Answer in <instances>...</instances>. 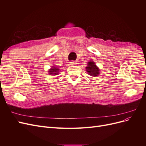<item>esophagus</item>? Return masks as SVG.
Instances as JSON below:
<instances>
[{
	"instance_id": "esophagus-1",
	"label": "esophagus",
	"mask_w": 146,
	"mask_h": 146,
	"mask_svg": "<svg viewBox=\"0 0 146 146\" xmlns=\"http://www.w3.org/2000/svg\"><path fill=\"white\" fill-rule=\"evenodd\" d=\"M69 63H70V64L71 65V66H75V65L77 64V63L76 61H71Z\"/></svg>"
}]
</instances>
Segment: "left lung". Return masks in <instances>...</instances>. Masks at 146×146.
I'll return each mask as SVG.
<instances>
[{
  "label": "left lung",
  "mask_w": 146,
  "mask_h": 146,
  "mask_svg": "<svg viewBox=\"0 0 146 146\" xmlns=\"http://www.w3.org/2000/svg\"><path fill=\"white\" fill-rule=\"evenodd\" d=\"M87 72L92 77L99 76L100 74L99 68L96 66V63L93 61H90L88 63V66L86 67Z\"/></svg>",
  "instance_id": "1"
}]
</instances>
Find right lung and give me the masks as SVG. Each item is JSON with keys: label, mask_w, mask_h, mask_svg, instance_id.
Returning <instances> with one entry per match:
<instances>
[{"label": "right lung", "mask_w": 146, "mask_h": 146, "mask_svg": "<svg viewBox=\"0 0 146 146\" xmlns=\"http://www.w3.org/2000/svg\"><path fill=\"white\" fill-rule=\"evenodd\" d=\"M59 69L57 68L56 67H55V66H52V68H51L49 70H48V74L49 75H51V76H55V75H57L59 73Z\"/></svg>", "instance_id": "right-lung-1"}]
</instances>
